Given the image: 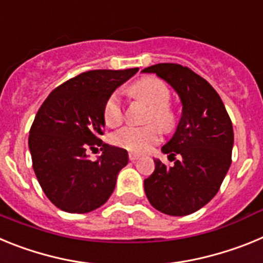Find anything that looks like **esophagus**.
Wrapping results in <instances>:
<instances>
[{
  "mask_svg": "<svg viewBox=\"0 0 263 263\" xmlns=\"http://www.w3.org/2000/svg\"><path fill=\"white\" fill-rule=\"evenodd\" d=\"M139 159V155L136 154V153H129V160L134 162V160Z\"/></svg>",
  "mask_w": 263,
  "mask_h": 263,
  "instance_id": "34e87169",
  "label": "esophagus"
}]
</instances>
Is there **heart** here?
<instances>
[{
	"instance_id": "b5f03b06",
	"label": "heart",
	"mask_w": 263,
	"mask_h": 263,
	"mask_svg": "<svg viewBox=\"0 0 263 263\" xmlns=\"http://www.w3.org/2000/svg\"><path fill=\"white\" fill-rule=\"evenodd\" d=\"M130 95L136 100L147 104L152 110L147 122H155L163 132H171L175 127L176 117L168 106L171 93L163 81L147 76L139 79L130 87ZM104 121L110 127H117L124 122V105L117 93H111L105 101L103 110ZM160 130L155 125L147 126H126L113 134L111 142L129 152L145 153L153 145L159 142Z\"/></svg>"
}]
</instances>
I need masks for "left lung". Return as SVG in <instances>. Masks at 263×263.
Wrapping results in <instances>:
<instances>
[{"label": "left lung", "instance_id": "8db88e82", "mask_svg": "<svg viewBox=\"0 0 263 263\" xmlns=\"http://www.w3.org/2000/svg\"><path fill=\"white\" fill-rule=\"evenodd\" d=\"M142 72H154L166 80L183 104L175 134L162 147L175 162L168 167L154 159V173L143 182L146 196L159 212L191 215L212 200L231 167V117L212 85L191 68L159 63Z\"/></svg>", "mask_w": 263, "mask_h": 263}]
</instances>
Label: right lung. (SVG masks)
<instances>
[{"instance_id": "add662e5", "label": "right lung", "mask_w": 263, "mask_h": 263, "mask_svg": "<svg viewBox=\"0 0 263 263\" xmlns=\"http://www.w3.org/2000/svg\"><path fill=\"white\" fill-rule=\"evenodd\" d=\"M138 68L93 69L69 79L48 95L30 129L32 168L46 196L59 210L87 213L106 203L120 170L127 164L125 148L103 143L105 101ZM100 147L96 161L86 152Z\"/></svg>"}]
</instances>
